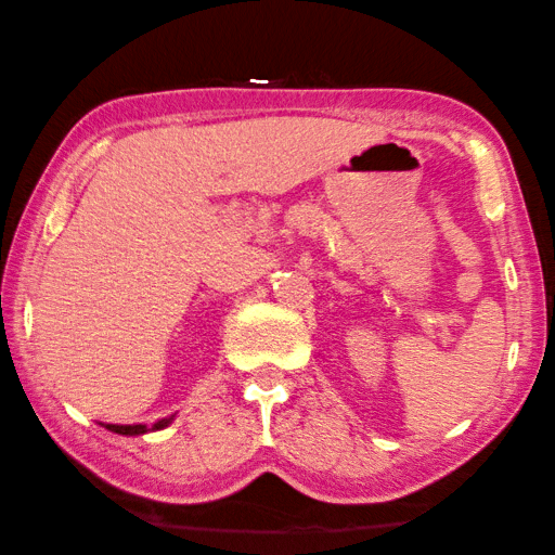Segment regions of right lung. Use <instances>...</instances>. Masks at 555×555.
Masks as SVG:
<instances>
[{
	"instance_id": "add662e5",
	"label": "right lung",
	"mask_w": 555,
	"mask_h": 555,
	"mask_svg": "<svg viewBox=\"0 0 555 555\" xmlns=\"http://www.w3.org/2000/svg\"><path fill=\"white\" fill-rule=\"evenodd\" d=\"M172 420H175V415L172 417H165V420H157L153 427H147V425H104V427L108 431H116V435H124V437H140V435H147V431L165 429Z\"/></svg>"
}]
</instances>
